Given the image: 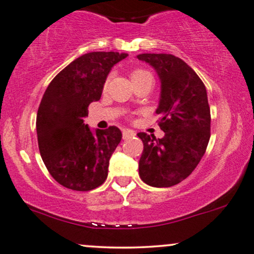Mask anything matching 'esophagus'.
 <instances>
[{
    "mask_svg": "<svg viewBox=\"0 0 254 254\" xmlns=\"http://www.w3.org/2000/svg\"><path fill=\"white\" fill-rule=\"evenodd\" d=\"M135 131L134 130H131V129H124L123 130V137H124V140H127V139H129V137H133V136H135Z\"/></svg>",
    "mask_w": 254,
    "mask_h": 254,
    "instance_id": "esophagus-1",
    "label": "esophagus"
}]
</instances>
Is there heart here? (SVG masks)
I'll use <instances>...</instances> for the list:
<instances>
[{
	"mask_svg": "<svg viewBox=\"0 0 254 254\" xmlns=\"http://www.w3.org/2000/svg\"><path fill=\"white\" fill-rule=\"evenodd\" d=\"M148 73H149V72H147V71H144V70H141V68H136V70H134L130 73V79H131V80H134V79H136V78H139V77H142V75L148 74Z\"/></svg>",
	"mask_w": 254,
	"mask_h": 254,
	"instance_id": "1",
	"label": "heart"
}]
</instances>
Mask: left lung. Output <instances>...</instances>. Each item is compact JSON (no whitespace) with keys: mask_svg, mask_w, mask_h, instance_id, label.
Returning <instances> with one entry per match:
<instances>
[{"mask_svg":"<svg viewBox=\"0 0 254 254\" xmlns=\"http://www.w3.org/2000/svg\"><path fill=\"white\" fill-rule=\"evenodd\" d=\"M161 81L156 114L162 139L139 133L143 151L139 175L144 183L168 188L186 180L199 163L210 140V107L203 81L186 62L167 54H142Z\"/></svg>","mask_w":254,"mask_h":254,"instance_id":"1","label":"left lung"}]
</instances>
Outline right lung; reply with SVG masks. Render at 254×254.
Segmentation results:
<instances>
[{"label":"right lung","mask_w":254,"mask_h":254,"mask_svg":"<svg viewBox=\"0 0 254 254\" xmlns=\"http://www.w3.org/2000/svg\"><path fill=\"white\" fill-rule=\"evenodd\" d=\"M119 52H90L75 59L49 84L38 107L36 129L42 160L63 187L88 191L107 179L112 154L120 143L121 130L90 129L84 124L88 105L98 101Z\"/></svg>","instance_id":"obj_1"}]
</instances>
